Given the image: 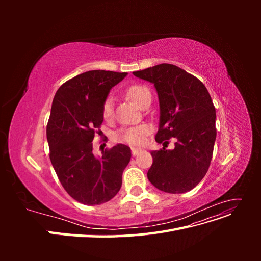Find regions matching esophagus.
Here are the masks:
<instances>
[{
	"label": "esophagus",
	"mask_w": 261,
	"mask_h": 261,
	"mask_svg": "<svg viewBox=\"0 0 261 261\" xmlns=\"http://www.w3.org/2000/svg\"><path fill=\"white\" fill-rule=\"evenodd\" d=\"M132 154L133 155H136L139 151H140V149H138V148H134V147H132Z\"/></svg>",
	"instance_id": "34e87169"
}]
</instances>
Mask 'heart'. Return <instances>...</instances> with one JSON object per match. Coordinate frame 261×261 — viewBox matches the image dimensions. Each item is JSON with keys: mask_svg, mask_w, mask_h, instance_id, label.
Segmentation results:
<instances>
[{"mask_svg": "<svg viewBox=\"0 0 261 261\" xmlns=\"http://www.w3.org/2000/svg\"><path fill=\"white\" fill-rule=\"evenodd\" d=\"M126 94L135 102L139 107H143L145 102L151 100V92H150L148 87L145 85L135 84L129 86L126 89ZM113 115V100L112 98H108L102 106V116L106 120L111 118ZM150 132V127L147 124H141L138 126H134L126 129H122L117 133L116 138L118 140L126 141V143L132 145H140L145 141V137Z\"/></svg>", "mask_w": 261, "mask_h": 261, "instance_id": "obj_1", "label": "heart"}]
</instances>
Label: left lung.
I'll return each instance as SVG.
<instances>
[{"label":"left lung","instance_id":"left-lung-1","mask_svg":"<svg viewBox=\"0 0 261 261\" xmlns=\"http://www.w3.org/2000/svg\"><path fill=\"white\" fill-rule=\"evenodd\" d=\"M152 83L160 103L155 141L175 148L151 151L152 165L147 176L154 187L170 194H183L200 183L210 167L217 137L216 108L198 78L173 64L149 67L133 73Z\"/></svg>","mask_w":261,"mask_h":261}]
</instances>
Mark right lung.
I'll use <instances>...</instances> for the list:
<instances>
[{
    "label": "right lung",
    "mask_w": 261,
    "mask_h": 261,
    "mask_svg": "<svg viewBox=\"0 0 261 261\" xmlns=\"http://www.w3.org/2000/svg\"><path fill=\"white\" fill-rule=\"evenodd\" d=\"M126 75L89 70L63 84L52 102L46 125L50 160L67 194L87 206L113 198L130 161V148L122 144L106 150L101 158L92 153L94 134L101 132L103 122L102 106Z\"/></svg>",
    "instance_id": "1"
}]
</instances>
